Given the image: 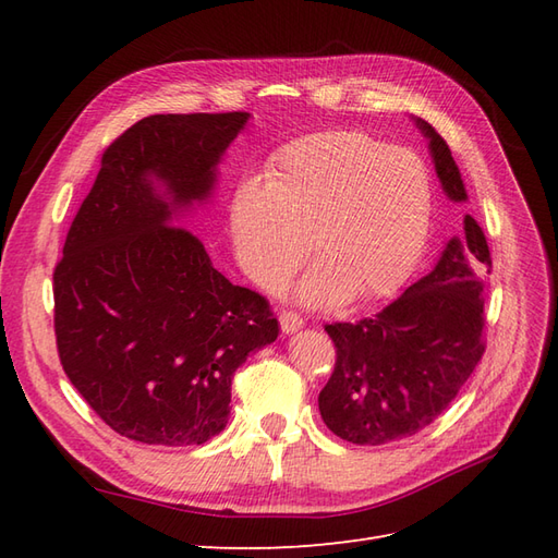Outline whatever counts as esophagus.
<instances>
[{"mask_svg": "<svg viewBox=\"0 0 558 558\" xmlns=\"http://www.w3.org/2000/svg\"><path fill=\"white\" fill-rule=\"evenodd\" d=\"M279 324H281L283 332H295V330H300L302 326H305V320H302L300 314H295L291 310H283L279 314Z\"/></svg>", "mask_w": 558, "mask_h": 558, "instance_id": "1", "label": "esophagus"}]
</instances>
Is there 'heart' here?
I'll use <instances>...</instances> for the list:
<instances>
[{
	"label": "heart",
	"instance_id": "1",
	"mask_svg": "<svg viewBox=\"0 0 558 558\" xmlns=\"http://www.w3.org/2000/svg\"><path fill=\"white\" fill-rule=\"evenodd\" d=\"M433 181L424 160L363 132H320L279 148L267 181L230 195V230L244 272L275 291L312 253L300 283L310 305L391 295L424 251Z\"/></svg>",
	"mask_w": 558,
	"mask_h": 558
}]
</instances>
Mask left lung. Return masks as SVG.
Here are the masks:
<instances>
[{
    "mask_svg": "<svg viewBox=\"0 0 558 558\" xmlns=\"http://www.w3.org/2000/svg\"><path fill=\"white\" fill-rule=\"evenodd\" d=\"M430 154L445 193H468L447 142L426 121ZM465 240H451L430 275L375 316L326 324L335 367L318 393L326 426L347 442L377 447L412 437L459 396L484 353V275L492 253L484 230L465 216Z\"/></svg>",
    "mask_w": 558,
    "mask_h": 558,
    "instance_id": "left-lung-1",
    "label": "left lung"
}]
</instances>
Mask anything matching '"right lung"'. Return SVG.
<instances>
[{
    "label": "right lung",
    "instance_id": "add662e5",
    "mask_svg": "<svg viewBox=\"0 0 558 558\" xmlns=\"http://www.w3.org/2000/svg\"><path fill=\"white\" fill-rule=\"evenodd\" d=\"M246 111L156 113L116 137L53 269L64 375L118 435L202 445L230 414L232 377L277 340L265 295L230 283L174 211L205 199ZM148 175L166 183L173 205Z\"/></svg>",
    "mask_w": 558,
    "mask_h": 558
}]
</instances>
